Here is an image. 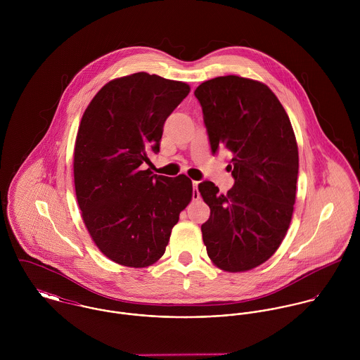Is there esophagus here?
<instances>
[{
	"mask_svg": "<svg viewBox=\"0 0 360 360\" xmlns=\"http://www.w3.org/2000/svg\"><path fill=\"white\" fill-rule=\"evenodd\" d=\"M198 181H193V187H194V193H193V198L198 200L200 198V191H198Z\"/></svg>",
	"mask_w": 360,
	"mask_h": 360,
	"instance_id": "esophagus-1",
	"label": "esophagus"
}]
</instances>
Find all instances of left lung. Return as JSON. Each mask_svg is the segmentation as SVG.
<instances>
[{
  "instance_id": "obj_1",
  "label": "left lung",
  "mask_w": 360,
  "mask_h": 360,
  "mask_svg": "<svg viewBox=\"0 0 360 360\" xmlns=\"http://www.w3.org/2000/svg\"><path fill=\"white\" fill-rule=\"evenodd\" d=\"M202 106L210 148L231 154L234 186L198 190L210 207L202 240L212 263L229 273L255 269L281 245L290 227L298 177V144L290 117L262 82L229 75L194 91Z\"/></svg>"
}]
</instances>
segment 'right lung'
I'll list each match as a JSON object with an SVG mask.
<instances>
[{"mask_svg":"<svg viewBox=\"0 0 360 360\" xmlns=\"http://www.w3.org/2000/svg\"><path fill=\"white\" fill-rule=\"evenodd\" d=\"M190 90L139 72L106 83L83 113L73 153L76 198L91 240L115 263L158 262L193 198L186 174L143 170L159 153L165 120Z\"/></svg>","mask_w":360,"mask_h":360,"instance_id":"1","label":"right lung"}]
</instances>
